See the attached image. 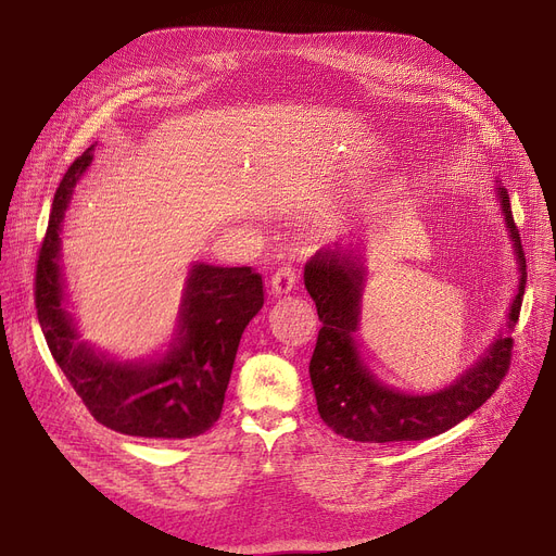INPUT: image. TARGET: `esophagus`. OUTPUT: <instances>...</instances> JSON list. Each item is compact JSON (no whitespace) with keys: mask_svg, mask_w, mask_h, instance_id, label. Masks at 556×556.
I'll use <instances>...</instances> for the list:
<instances>
[{"mask_svg":"<svg viewBox=\"0 0 556 556\" xmlns=\"http://www.w3.org/2000/svg\"><path fill=\"white\" fill-rule=\"evenodd\" d=\"M295 281H298V268L295 266H290V263H286V266H279L273 275V281H270L273 293H277V295L290 293V290H293V286H295Z\"/></svg>","mask_w":556,"mask_h":556,"instance_id":"esophagus-1","label":"esophagus"}]
</instances>
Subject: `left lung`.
<instances>
[{
  "mask_svg": "<svg viewBox=\"0 0 556 556\" xmlns=\"http://www.w3.org/2000/svg\"><path fill=\"white\" fill-rule=\"evenodd\" d=\"M505 223L518 258V293L507 329L518 323L525 293V252L511 216L507 189L498 187ZM304 283L315 302L323 329L308 365L317 413L340 437L354 442H419L442 434L476 413L501 388L511 365L509 336H498L489 352L457 381L432 394H405L383 386L363 363L354 333L361 323L365 268L352 248L317 252L304 268Z\"/></svg>",
  "mask_w": 556,
  "mask_h": 556,
  "instance_id": "1",
  "label": "left lung"
}]
</instances>
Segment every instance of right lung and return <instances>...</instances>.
<instances>
[{"label": "right lung", "instance_id": "1", "mask_svg": "<svg viewBox=\"0 0 556 556\" xmlns=\"http://www.w3.org/2000/svg\"><path fill=\"white\" fill-rule=\"evenodd\" d=\"M92 149L72 162L55 189L36 266V308L58 367L90 415L110 430L149 440H189L220 417L233 358L250 319L263 306V279L252 268L195 263L168 352L157 361L114 363L78 342L65 308L61 223Z\"/></svg>", "mask_w": 556, "mask_h": 556}]
</instances>
